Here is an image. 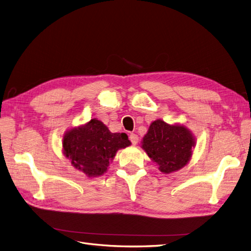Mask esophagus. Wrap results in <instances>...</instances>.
<instances>
[{
	"label": "esophagus",
	"mask_w": 251,
	"mask_h": 251,
	"mask_svg": "<svg viewBox=\"0 0 251 251\" xmlns=\"http://www.w3.org/2000/svg\"><path fill=\"white\" fill-rule=\"evenodd\" d=\"M129 140H130L132 145H136L138 143V136L135 133H131L129 135Z\"/></svg>",
	"instance_id": "esophagus-1"
}]
</instances>
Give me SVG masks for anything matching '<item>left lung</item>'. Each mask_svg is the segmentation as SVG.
Masks as SVG:
<instances>
[{"label":"left lung","instance_id":"obj_1","mask_svg":"<svg viewBox=\"0 0 251 251\" xmlns=\"http://www.w3.org/2000/svg\"><path fill=\"white\" fill-rule=\"evenodd\" d=\"M196 141L183 125H170L156 120L144 136L142 148L159 166V171L171 174L188 163Z\"/></svg>","mask_w":251,"mask_h":251}]
</instances>
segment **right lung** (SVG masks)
<instances>
[{
	"label": "right lung",
	"mask_w": 251,
	"mask_h": 251,
	"mask_svg": "<svg viewBox=\"0 0 251 251\" xmlns=\"http://www.w3.org/2000/svg\"><path fill=\"white\" fill-rule=\"evenodd\" d=\"M130 145L126 133H111L97 119L71 129L63 138L65 156L88 177L103 175L117 151Z\"/></svg>",
	"instance_id": "obj_1"
}]
</instances>
